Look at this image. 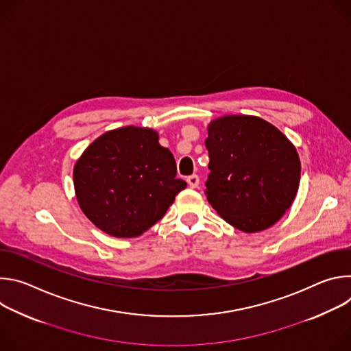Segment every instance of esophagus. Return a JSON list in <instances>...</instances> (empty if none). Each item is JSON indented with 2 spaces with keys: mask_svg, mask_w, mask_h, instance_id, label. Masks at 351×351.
Wrapping results in <instances>:
<instances>
[{
  "mask_svg": "<svg viewBox=\"0 0 351 351\" xmlns=\"http://www.w3.org/2000/svg\"><path fill=\"white\" fill-rule=\"evenodd\" d=\"M186 180H187V183H189V187H191V189H195V187L198 186V183H199V179H198L197 175H191V176H189Z\"/></svg>",
  "mask_w": 351,
  "mask_h": 351,
  "instance_id": "34e87169",
  "label": "esophagus"
}]
</instances>
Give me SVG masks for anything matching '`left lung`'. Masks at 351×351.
I'll return each instance as SVG.
<instances>
[{"instance_id":"left-lung-1","label":"left lung","mask_w":351,"mask_h":351,"mask_svg":"<svg viewBox=\"0 0 351 351\" xmlns=\"http://www.w3.org/2000/svg\"><path fill=\"white\" fill-rule=\"evenodd\" d=\"M213 208L232 226L256 233L275 225L293 204L300 157L272 123L253 115H225L207 126Z\"/></svg>"}]
</instances>
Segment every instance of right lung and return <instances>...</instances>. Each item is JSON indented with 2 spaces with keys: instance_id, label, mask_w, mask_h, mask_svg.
Instances as JSON below:
<instances>
[{
  "instance_id": "add662e5",
  "label": "right lung",
  "mask_w": 351,
  "mask_h": 351,
  "mask_svg": "<svg viewBox=\"0 0 351 351\" xmlns=\"http://www.w3.org/2000/svg\"><path fill=\"white\" fill-rule=\"evenodd\" d=\"M154 129L125 126L97 137L73 167L83 214L104 233L130 239L157 223L187 183Z\"/></svg>"
}]
</instances>
